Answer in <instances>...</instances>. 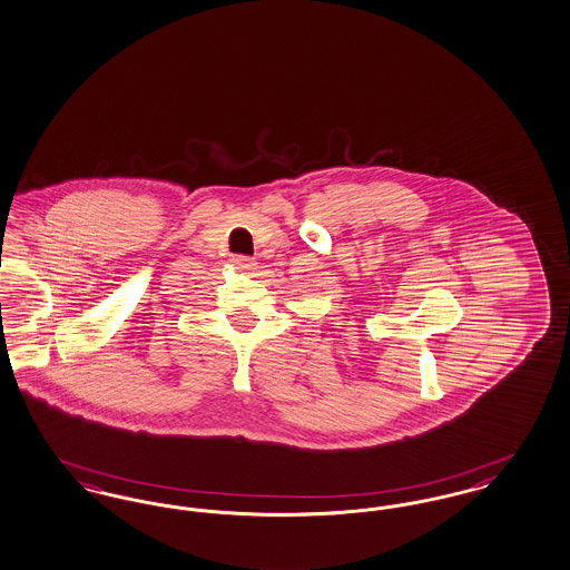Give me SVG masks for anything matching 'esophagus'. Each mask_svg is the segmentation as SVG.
I'll use <instances>...</instances> for the list:
<instances>
[{
	"label": "esophagus",
	"mask_w": 570,
	"mask_h": 570,
	"mask_svg": "<svg viewBox=\"0 0 570 570\" xmlns=\"http://www.w3.org/2000/svg\"><path fill=\"white\" fill-rule=\"evenodd\" d=\"M232 262H234V266H236V268H240V271H250V268H255V262H253L250 257H246V255H234V257H232Z\"/></svg>",
	"instance_id": "obj_1"
}]
</instances>
